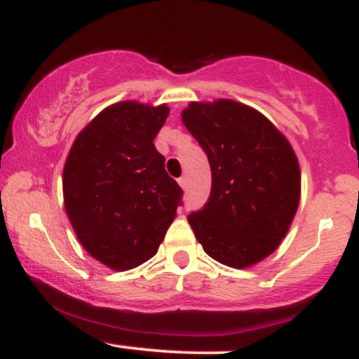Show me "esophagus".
I'll return each mask as SVG.
<instances>
[{
	"mask_svg": "<svg viewBox=\"0 0 359 359\" xmlns=\"http://www.w3.org/2000/svg\"><path fill=\"white\" fill-rule=\"evenodd\" d=\"M179 185H180V187H182V189L187 187V179H185V177H180V179H179Z\"/></svg>",
	"mask_w": 359,
	"mask_h": 359,
	"instance_id": "esophagus-1",
	"label": "esophagus"
}]
</instances>
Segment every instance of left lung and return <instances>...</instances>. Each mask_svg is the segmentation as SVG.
<instances>
[{"instance_id": "8db88e82", "label": "left lung", "mask_w": 359, "mask_h": 359, "mask_svg": "<svg viewBox=\"0 0 359 359\" xmlns=\"http://www.w3.org/2000/svg\"><path fill=\"white\" fill-rule=\"evenodd\" d=\"M182 123L203 147L212 187L189 224L209 257L248 269L278 248L300 201L297 155L259 111L233 100L189 102Z\"/></svg>"}]
</instances>
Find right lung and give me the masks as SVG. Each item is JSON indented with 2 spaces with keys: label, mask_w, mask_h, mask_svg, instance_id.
<instances>
[{
  "label": "right lung",
  "mask_w": 359,
  "mask_h": 359,
  "mask_svg": "<svg viewBox=\"0 0 359 359\" xmlns=\"http://www.w3.org/2000/svg\"><path fill=\"white\" fill-rule=\"evenodd\" d=\"M167 104H111L74 140L62 174L74 233L93 258L125 271L150 259L177 216L182 189L154 140Z\"/></svg>",
  "instance_id": "add662e5"
}]
</instances>
